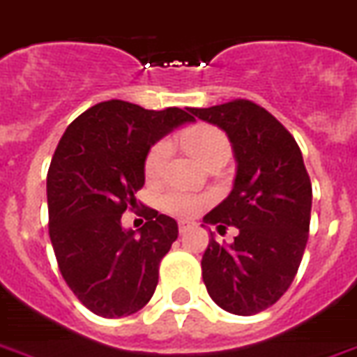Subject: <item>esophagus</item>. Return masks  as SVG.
Here are the masks:
<instances>
[{"instance_id":"esophagus-1","label":"esophagus","mask_w":357,"mask_h":357,"mask_svg":"<svg viewBox=\"0 0 357 357\" xmlns=\"http://www.w3.org/2000/svg\"><path fill=\"white\" fill-rule=\"evenodd\" d=\"M188 227H190V222H179V224H178V229H179V233H181V234H183Z\"/></svg>"}]
</instances>
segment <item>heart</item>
<instances>
[{"instance_id":"b5f03b06","label":"heart","mask_w":357,"mask_h":357,"mask_svg":"<svg viewBox=\"0 0 357 357\" xmlns=\"http://www.w3.org/2000/svg\"><path fill=\"white\" fill-rule=\"evenodd\" d=\"M179 141L188 149V152L196 155L207 167L211 161L220 158H229L231 143L224 130L216 128L213 124H196L192 128L185 130L179 135ZM170 158V143L167 139H159L152 144L144 155V176L149 181H158L163 176ZM208 204L207 196L187 192L181 188H170L159 198V207L170 216L176 218H192Z\"/></svg>"}]
</instances>
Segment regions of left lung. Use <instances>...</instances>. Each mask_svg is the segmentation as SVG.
I'll return each mask as SVG.
<instances>
[{
  "instance_id": "1",
  "label": "left lung",
  "mask_w": 357,
  "mask_h": 357,
  "mask_svg": "<svg viewBox=\"0 0 357 357\" xmlns=\"http://www.w3.org/2000/svg\"><path fill=\"white\" fill-rule=\"evenodd\" d=\"M188 112L227 133L238 163L227 199L204 218L238 234L227 248L208 240L204 282L229 314H259L291 286L308 242L312 183L303 153L268 109L245 98Z\"/></svg>"
}]
</instances>
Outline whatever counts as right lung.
Returning a JSON list of instances; mask_svg holds the SVG:
<instances>
[{"mask_svg": "<svg viewBox=\"0 0 357 357\" xmlns=\"http://www.w3.org/2000/svg\"><path fill=\"white\" fill-rule=\"evenodd\" d=\"M190 121L181 108L155 112L106 100L78 115L54 150L47 172L49 236L63 280L95 315H132L152 299L178 224L146 207V224L135 234L123 229L121 216L135 207L150 146Z\"/></svg>", "mask_w": 357, "mask_h": 357, "instance_id": "obj_1", "label": "right lung"}]
</instances>
